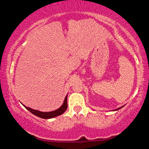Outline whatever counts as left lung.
<instances>
[{"label":"left lung","instance_id":"obj_1","mask_svg":"<svg viewBox=\"0 0 149 149\" xmlns=\"http://www.w3.org/2000/svg\"><path fill=\"white\" fill-rule=\"evenodd\" d=\"M123 107H124V106H123V107H120V108H118V109H115V110H113V111H117V110H119L120 109H121V108Z\"/></svg>","mask_w":149,"mask_h":149}]
</instances>
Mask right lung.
<instances>
[{
    "label": "right lung",
    "instance_id": "right-lung-1",
    "mask_svg": "<svg viewBox=\"0 0 149 149\" xmlns=\"http://www.w3.org/2000/svg\"><path fill=\"white\" fill-rule=\"evenodd\" d=\"M67 95H66V97H65L64 102H63L62 105L61 106L59 109H56V110L52 111H49V112H42V111H40L38 110H35V109H31V108L27 107L26 106L22 104V105L26 109H27L28 111L33 113V115L38 116L39 118H44V119H49V118H52L57 117V116L61 115L62 113L66 111V110L67 109Z\"/></svg>",
    "mask_w": 149,
    "mask_h": 149
}]
</instances>
